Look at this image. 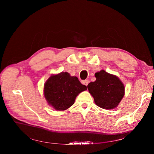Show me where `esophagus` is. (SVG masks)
I'll return each instance as SVG.
<instances>
[{"instance_id": "34e87169", "label": "esophagus", "mask_w": 154, "mask_h": 154, "mask_svg": "<svg viewBox=\"0 0 154 154\" xmlns=\"http://www.w3.org/2000/svg\"><path fill=\"white\" fill-rule=\"evenodd\" d=\"M82 83H83V85L87 86V85L88 84V83H89V82H88V80H83V81H82Z\"/></svg>"}]
</instances>
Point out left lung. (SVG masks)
I'll use <instances>...</instances> for the list:
<instances>
[{
  "instance_id": "obj_1",
  "label": "left lung",
  "mask_w": 154,
  "mask_h": 154,
  "mask_svg": "<svg viewBox=\"0 0 154 154\" xmlns=\"http://www.w3.org/2000/svg\"><path fill=\"white\" fill-rule=\"evenodd\" d=\"M96 80L88 84V92L94 103L106 110L117 107L125 95V85L120 79L104 70L95 73Z\"/></svg>"
}]
</instances>
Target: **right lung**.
<instances>
[{"mask_svg": "<svg viewBox=\"0 0 154 154\" xmlns=\"http://www.w3.org/2000/svg\"><path fill=\"white\" fill-rule=\"evenodd\" d=\"M87 87L82 85L76 76L67 72L52 74L45 82L44 97L49 105L58 111H63L71 106L76 97Z\"/></svg>", "mask_w": 154, "mask_h": 154, "instance_id": "1", "label": "right lung"}]
</instances>
